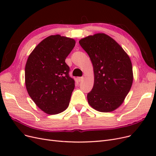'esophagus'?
<instances>
[{
    "label": "esophagus",
    "instance_id": "obj_1",
    "mask_svg": "<svg viewBox=\"0 0 156 156\" xmlns=\"http://www.w3.org/2000/svg\"><path fill=\"white\" fill-rule=\"evenodd\" d=\"M83 79H84V77H77V81H79V82H81L83 80Z\"/></svg>",
    "mask_w": 156,
    "mask_h": 156
}]
</instances>
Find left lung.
<instances>
[{"label": "left lung", "instance_id": "8db88e82", "mask_svg": "<svg viewBox=\"0 0 156 156\" xmlns=\"http://www.w3.org/2000/svg\"><path fill=\"white\" fill-rule=\"evenodd\" d=\"M79 42L94 68V86L87 94L89 105L100 112L113 111L123 103L133 83L129 56L115 40L103 33L88 36Z\"/></svg>", "mask_w": 156, "mask_h": 156}]
</instances>
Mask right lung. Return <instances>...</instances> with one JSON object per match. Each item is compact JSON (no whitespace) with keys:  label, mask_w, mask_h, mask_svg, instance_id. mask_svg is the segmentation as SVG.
<instances>
[{"label":"right lung","mask_w":156,"mask_h":156,"mask_svg":"<svg viewBox=\"0 0 156 156\" xmlns=\"http://www.w3.org/2000/svg\"><path fill=\"white\" fill-rule=\"evenodd\" d=\"M75 41L60 35H51L32 51L25 66L27 92L36 105L49 115H56L69 106L75 88L65 60Z\"/></svg>","instance_id":"add662e5"}]
</instances>
